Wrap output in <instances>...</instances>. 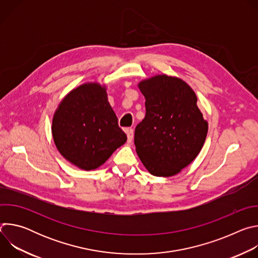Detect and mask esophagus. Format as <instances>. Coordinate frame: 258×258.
Instances as JSON below:
<instances>
[{
    "label": "esophagus",
    "mask_w": 258,
    "mask_h": 258,
    "mask_svg": "<svg viewBox=\"0 0 258 258\" xmlns=\"http://www.w3.org/2000/svg\"><path fill=\"white\" fill-rule=\"evenodd\" d=\"M125 133L127 136V142L132 143L134 140V130L133 128H125Z\"/></svg>",
    "instance_id": "esophagus-1"
}]
</instances>
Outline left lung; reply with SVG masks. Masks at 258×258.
Here are the masks:
<instances>
[{
	"label": "left lung",
	"mask_w": 258,
	"mask_h": 258,
	"mask_svg": "<svg viewBox=\"0 0 258 258\" xmlns=\"http://www.w3.org/2000/svg\"><path fill=\"white\" fill-rule=\"evenodd\" d=\"M138 87L146 99V115L135 130L137 154L151 174L175 175L197 157L207 136L196 94L186 82L166 75Z\"/></svg>",
	"instance_id": "obj_1"
}]
</instances>
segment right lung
Masks as SVG:
<instances>
[{
	"label": "right lung",
	"instance_id": "add662e5",
	"mask_svg": "<svg viewBox=\"0 0 258 258\" xmlns=\"http://www.w3.org/2000/svg\"><path fill=\"white\" fill-rule=\"evenodd\" d=\"M52 136L60 154L84 170L101 166L126 142L106 87L99 83L81 85L63 98L53 116Z\"/></svg>",
	"mask_w": 258,
	"mask_h": 258
}]
</instances>
